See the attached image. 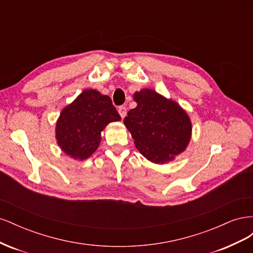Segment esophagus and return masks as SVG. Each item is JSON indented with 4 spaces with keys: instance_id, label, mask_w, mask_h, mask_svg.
Masks as SVG:
<instances>
[{
    "instance_id": "34e87169",
    "label": "esophagus",
    "mask_w": 253,
    "mask_h": 253,
    "mask_svg": "<svg viewBox=\"0 0 253 253\" xmlns=\"http://www.w3.org/2000/svg\"><path fill=\"white\" fill-rule=\"evenodd\" d=\"M118 113H119V115L121 116V118H125L126 117V106H119L118 108Z\"/></svg>"
}]
</instances>
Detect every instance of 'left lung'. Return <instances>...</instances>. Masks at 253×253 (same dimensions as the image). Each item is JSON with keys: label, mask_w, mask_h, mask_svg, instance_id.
<instances>
[{"label": "left lung", "mask_w": 253, "mask_h": 253, "mask_svg": "<svg viewBox=\"0 0 253 253\" xmlns=\"http://www.w3.org/2000/svg\"><path fill=\"white\" fill-rule=\"evenodd\" d=\"M137 102L124 122L135 140V147L154 164H166L186 150L192 125L177 102L143 88L134 94Z\"/></svg>", "instance_id": "obj_1"}]
</instances>
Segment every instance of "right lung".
<instances>
[{
	"label": "right lung",
	"mask_w": 253,
	"mask_h": 253,
	"mask_svg": "<svg viewBox=\"0 0 253 253\" xmlns=\"http://www.w3.org/2000/svg\"><path fill=\"white\" fill-rule=\"evenodd\" d=\"M119 120L109 96L85 89L61 112L56 125L58 144L68 156L84 160L98 149L104 127Z\"/></svg>",
	"instance_id": "add662e5"
}]
</instances>
